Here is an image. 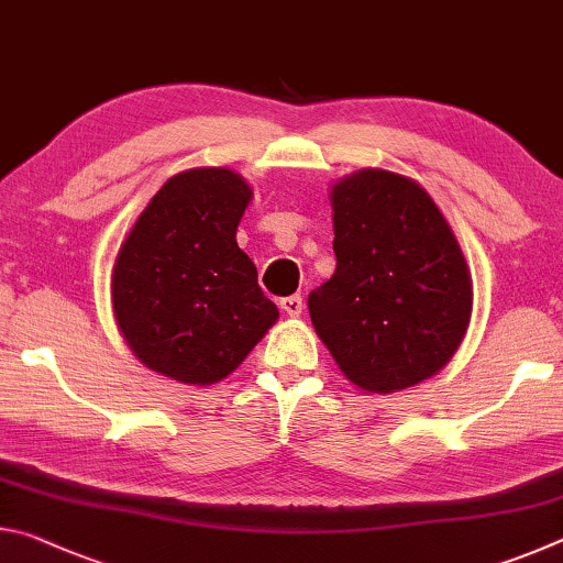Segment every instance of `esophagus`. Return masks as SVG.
<instances>
[{
    "instance_id": "34e87169",
    "label": "esophagus",
    "mask_w": 563,
    "mask_h": 563,
    "mask_svg": "<svg viewBox=\"0 0 563 563\" xmlns=\"http://www.w3.org/2000/svg\"><path fill=\"white\" fill-rule=\"evenodd\" d=\"M280 308H283L285 316L298 318V316H302V298H300V295H290V298H283Z\"/></svg>"
}]
</instances>
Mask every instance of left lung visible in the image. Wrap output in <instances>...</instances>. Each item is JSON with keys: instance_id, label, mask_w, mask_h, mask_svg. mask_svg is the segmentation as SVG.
I'll return each instance as SVG.
<instances>
[{"instance_id": "obj_1", "label": "left lung", "mask_w": 563, "mask_h": 563, "mask_svg": "<svg viewBox=\"0 0 563 563\" xmlns=\"http://www.w3.org/2000/svg\"><path fill=\"white\" fill-rule=\"evenodd\" d=\"M335 273L308 310L340 373L367 395L415 387L460 350L472 273L432 196L402 174L362 168L330 186Z\"/></svg>"}]
</instances>
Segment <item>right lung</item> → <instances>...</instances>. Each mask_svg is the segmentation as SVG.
Instances as JSON below:
<instances>
[{
  "mask_svg": "<svg viewBox=\"0 0 563 563\" xmlns=\"http://www.w3.org/2000/svg\"><path fill=\"white\" fill-rule=\"evenodd\" d=\"M253 201L223 166L170 176L123 238L111 271L119 332L148 369L184 385H216L241 365L280 312L235 231Z\"/></svg>",
  "mask_w": 563,
  "mask_h": 563,
  "instance_id": "right-lung-1",
  "label": "right lung"
}]
</instances>
